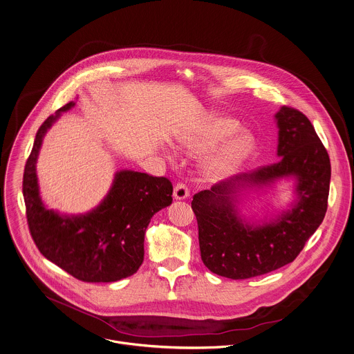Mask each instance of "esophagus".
<instances>
[{
	"label": "esophagus",
	"instance_id": "34e87169",
	"mask_svg": "<svg viewBox=\"0 0 354 354\" xmlns=\"http://www.w3.org/2000/svg\"><path fill=\"white\" fill-rule=\"evenodd\" d=\"M190 194V192H189V189L185 186V185H182V183H179V185H176L175 186V189H174V198L175 199H186L187 196Z\"/></svg>",
	"mask_w": 354,
	"mask_h": 354
}]
</instances>
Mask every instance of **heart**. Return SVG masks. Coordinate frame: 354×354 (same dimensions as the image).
<instances>
[{"label": "heart", "mask_w": 354, "mask_h": 354, "mask_svg": "<svg viewBox=\"0 0 354 354\" xmlns=\"http://www.w3.org/2000/svg\"><path fill=\"white\" fill-rule=\"evenodd\" d=\"M236 119L213 115L206 119L196 133L180 140L179 148L193 156H206L203 171L212 180H221L231 175L247 161L255 149V140L247 131H240Z\"/></svg>", "instance_id": "1"}]
</instances>
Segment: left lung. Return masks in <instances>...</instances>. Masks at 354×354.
<instances>
[{"label":"left lung","instance_id":"left-lung-1","mask_svg":"<svg viewBox=\"0 0 354 354\" xmlns=\"http://www.w3.org/2000/svg\"><path fill=\"white\" fill-rule=\"evenodd\" d=\"M274 120L275 164L236 175L193 198L201 258L214 274L245 279L293 262L324 218L331 178L327 151L300 111L281 107ZM281 180L294 182V199L286 208L259 221L242 214L245 200Z\"/></svg>","mask_w":354,"mask_h":354}]
</instances>
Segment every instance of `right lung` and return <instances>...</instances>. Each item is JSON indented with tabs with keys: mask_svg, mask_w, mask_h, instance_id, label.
<instances>
[{
	"mask_svg": "<svg viewBox=\"0 0 354 354\" xmlns=\"http://www.w3.org/2000/svg\"><path fill=\"white\" fill-rule=\"evenodd\" d=\"M71 102L40 126L23 176V196L31 236L40 252L84 282H114L137 273L144 262V239L151 218L172 203L167 178L119 169L93 209L66 214L48 209L40 196L37 162L46 133Z\"/></svg>",
	"mask_w": 354,
	"mask_h": 354,
	"instance_id": "add662e5",
	"label": "right lung"
}]
</instances>
